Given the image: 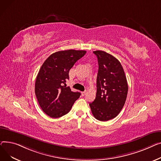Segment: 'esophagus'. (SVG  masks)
I'll return each mask as SVG.
<instances>
[{"mask_svg": "<svg viewBox=\"0 0 161 161\" xmlns=\"http://www.w3.org/2000/svg\"><path fill=\"white\" fill-rule=\"evenodd\" d=\"M86 91H84V92H81V95H82V96H84L86 95Z\"/></svg>", "mask_w": 161, "mask_h": 161, "instance_id": "esophagus-1", "label": "esophagus"}]
</instances>
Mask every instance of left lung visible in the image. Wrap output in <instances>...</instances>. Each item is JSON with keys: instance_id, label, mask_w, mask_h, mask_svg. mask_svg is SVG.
Here are the masks:
<instances>
[{"instance_id": "obj_1", "label": "left lung", "mask_w": 161, "mask_h": 161, "mask_svg": "<svg viewBox=\"0 0 161 161\" xmlns=\"http://www.w3.org/2000/svg\"><path fill=\"white\" fill-rule=\"evenodd\" d=\"M97 58L96 97L90 107L97 119L106 121L118 116L126 101L128 84L124 70L114 56L103 51L93 52Z\"/></svg>"}]
</instances>
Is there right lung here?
<instances>
[{
    "mask_svg": "<svg viewBox=\"0 0 161 161\" xmlns=\"http://www.w3.org/2000/svg\"><path fill=\"white\" fill-rule=\"evenodd\" d=\"M86 51L73 49L56 52L46 59L37 75L35 93L42 110L47 115L58 118L68 114L80 96L65 86L69 71Z\"/></svg>",
    "mask_w": 161,
    "mask_h": 161,
    "instance_id": "add662e5",
    "label": "right lung"
}]
</instances>
